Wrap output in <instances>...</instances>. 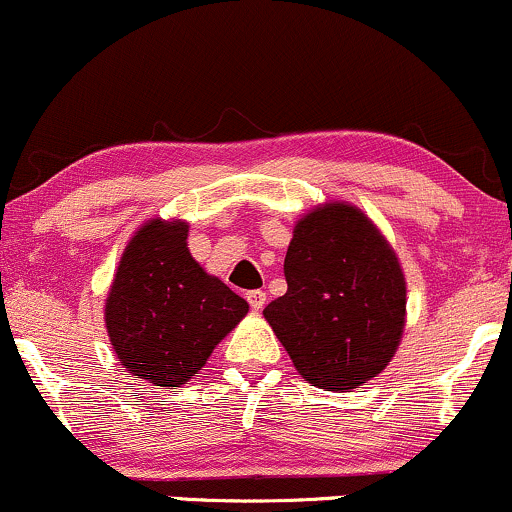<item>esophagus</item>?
Here are the masks:
<instances>
[{
  "label": "esophagus",
  "mask_w": 512,
  "mask_h": 512,
  "mask_svg": "<svg viewBox=\"0 0 512 512\" xmlns=\"http://www.w3.org/2000/svg\"><path fill=\"white\" fill-rule=\"evenodd\" d=\"M246 301H249V306L254 308V311H261V308L266 306V292H261V289H251V292H246Z\"/></svg>",
  "instance_id": "34e87169"
}]
</instances>
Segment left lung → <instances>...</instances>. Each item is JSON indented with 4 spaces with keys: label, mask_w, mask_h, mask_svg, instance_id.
Returning <instances> with one entry per match:
<instances>
[{
    "label": "left lung",
    "mask_w": 512,
    "mask_h": 512,
    "mask_svg": "<svg viewBox=\"0 0 512 512\" xmlns=\"http://www.w3.org/2000/svg\"><path fill=\"white\" fill-rule=\"evenodd\" d=\"M287 292L266 320L306 382L356 389L387 368L401 342L406 280L372 220L349 204H325L294 227Z\"/></svg>",
    "instance_id": "left-lung-1"
}]
</instances>
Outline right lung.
<instances>
[{"label": "right lung", "mask_w": 512, "mask_h": 512, "mask_svg": "<svg viewBox=\"0 0 512 512\" xmlns=\"http://www.w3.org/2000/svg\"><path fill=\"white\" fill-rule=\"evenodd\" d=\"M249 311L187 249V223L151 220L130 239L106 299L121 363L156 387H180Z\"/></svg>", "instance_id": "obj_1"}]
</instances>
